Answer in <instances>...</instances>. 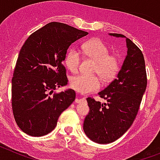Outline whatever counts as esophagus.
Masks as SVG:
<instances>
[{"mask_svg": "<svg viewBox=\"0 0 160 160\" xmlns=\"http://www.w3.org/2000/svg\"><path fill=\"white\" fill-rule=\"evenodd\" d=\"M85 98H82V97L77 98H76V100H75V102H76V103H79L81 101H82V100H84Z\"/></svg>", "mask_w": 160, "mask_h": 160, "instance_id": "34e87169", "label": "esophagus"}]
</instances>
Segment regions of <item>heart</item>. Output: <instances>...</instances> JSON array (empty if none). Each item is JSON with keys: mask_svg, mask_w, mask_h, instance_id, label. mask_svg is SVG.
I'll return each instance as SVG.
<instances>
[{"mask_svg": "<svg viewBox=\"0 0 160 160\" xmlns=\"http://www.w3.org/2000/svg\"><path fill=\"white\" fill-rule=\"evenodd\" d=\"M84 53L95 62L94 72L98 73L105 82L112 80L118 73L120 61L115 55H110V49L99 39H91L82 46ZM81 62V54L76 48L72 47L67 51L65 63L71 72H77ZM101 87V81L96 75L78 74L70 79V87L78 92L88 94Z\"/></svg>", "mask_w": 160, "mask_h": 160, "instance_id": "b5f03b06", "label": "heart"}]
</instances>
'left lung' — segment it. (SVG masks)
Wrapping results in <instances>:
<instances>
[{
    "label": "left lung",
    "mask_w": 160,
    "mask_h": 160,
    "mask_svg": "<svg viewBox=\"0 0 160 160\" xmlns=\"http://www.w3.org/2000/svg\"><path fill=\"white\" fill-rule=\"evenodd\" d=\"M126 38L120 33H110ZM128 55L115 79L98 93L107 100L101 103L87 98L90 113L83 130L89 138L98 143H110L122 136L132 125L146 90L148 78L143 54L129 38H126Z\"/></svg>",
    "instance_id": "8db88e82"
}]
</instances>
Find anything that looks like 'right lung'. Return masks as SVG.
Wrapping results in <instances>:
<instances>
[{"mask_svg":"<svg viewBox=\"0 0 160 160\" xmlns=\"http://www.w3.org/2000/svg\"><path fill=\"white\" fill-rule=\"evenodd\" d=\"M88 34L60 22L35 31L20 50L12 78L14 119L23 132L39 137L51 132L60 114L75 99V91L53 93L68 82L65 60L69 46Z\"/></svg>","mask_w":160,"mask_h":160,"instance_id":"add662e5","label":"right lung"}]
</instances>
